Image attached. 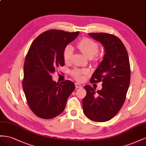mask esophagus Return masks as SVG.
<instances>
[{
  "mask_svg": "<svg viewBox=\"0 0 146 146\" xmlns=\"http://www.w3.org/2000/svg\"><path fill=\"white\" fill-rule=\"evenodd\" d=\"M75 86L76 88H82V86L81 84H79V83H75Z\"/></svg>",
  "mask_w": 146,
  "mask_h": 146,
  "instance_id": "esophagus-1",
  "label": "esophagus"
}]
</instances>
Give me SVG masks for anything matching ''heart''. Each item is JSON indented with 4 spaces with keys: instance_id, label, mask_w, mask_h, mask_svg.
Wrapping results in <instances>:
<instances>
[{
    "instance_id": "heart-1",
    "label": "heart",
    "mask_w": 146,
    "mask_h": 146,
    "mask_svg": "<svg viewBox=\"0 0 146 146\" xmlns=\"http://www.w3.org/2000/svg\"><path fill=\"white\" fill-rule=\"evenodd\" d=\"M77 48L80 52L87 59H92L97 54L98 51V45L94 41L89 38H84L81 40L77 43ZM73 53V48L71 46H67L63 52V57L65 63L70 61ZM88 73L87 70H74L72 72L73 76L78 81H81L83 79V74Z\"/></svg>"
}]
</instances>
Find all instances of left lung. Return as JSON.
<instances>
[{"label":"left lung","instance_id":"left-lung-1","mask_svg":"<svg viewBox=\"0 0 146 146\" xmlns=\"http://www.w3.org/2000/svg\"><path fill=\"white\" fill-rule=\"evenodd\" d=\"M89 35L100 43L105 50L103 60L92 75L90 82H102L95 91L86 85L82 109L87 117L95 122H106L118 113L123 105L130 82V66L127 49L118 37L106 33Z\"/></svg>","mask_w":146,"mask_h":146}]
</instances>
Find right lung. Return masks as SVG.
<instances>
[{
	"label": "right lung",
	"instance_id": "add662e5",
	"mask_svg": "<svg viewBox=\"0 0 146 146\" xmlns=\"http://www.w3.org/2000/svg\"><path fill=\"white\" fill-rule=\"evenodd\" d=\"M80 32L50 30L33 41L24 62L23 87L28 105L38 117L49 119L65 110L68 97L75 89L69 80L60 84L53 81L51 74L64 66L65 48Z\"/></svg>",
	"mask_w": 146,
	"mask_h": 146
}]
</instances>
